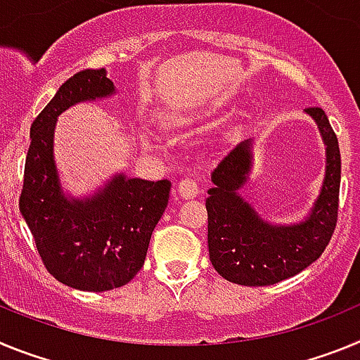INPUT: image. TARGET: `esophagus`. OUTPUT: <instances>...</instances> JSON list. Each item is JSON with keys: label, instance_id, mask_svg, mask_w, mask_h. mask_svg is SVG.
I'll list each match as a JSON object with an SVG mask.
<instances>
[{"label": "esophagus", "instance_id": "1", "mask_svg": "<svg viewBox=\"0 0 360 360\" xmlns=\"http://www.w3.org/2000/svg\"><path fill=\"white\" fill-rule=\"evenodd\" d=\"M178 193L184 198H195L200 193V186L196 184L195 178H182L180 184H178Z\"/></svg>", "mask_w": 360, "mask_h": 360}]
</instances>
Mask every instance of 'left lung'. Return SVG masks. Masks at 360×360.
Returning <instances> with one entry per match:
<instances>
[{"mask_svg": "<svg viewBox=\"0 0 360 360\" xmlns=\"http://www.w3.org/2000/svg\"><path fill=\"white\" fill-rule=\"evenodd\" d=\"M326 144V176L310 218L292 227H272L238 196L250 165V142H241L212 171L209 189L207 243L212 266L227 281L265 287L299 274L330 243L339 214L341 151L323 108H307Z\"/></svg>", "mask_w": 360, "mask_h": 360, "instance_id": "8db88e82", "label": "left lung"}]
</instances>
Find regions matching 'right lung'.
<instances>
[{
  "instance_id": "right-lung-1",
  "label": "right lung",
  "mask_w": 360,
  "mask_h": 360,
  "mask_svg": "<svg viewBox=\"0 0 360 360\" xmlns=\"http://www.w3.org/2000/svg\"><path fill=\"white\" fill-rule=\"evenodd\" d=\"M113 94L104 68L82 70L59 88L30 126L19 211L41 262L72 288L104 292L124 287L142 269L153 229L169 202L167 178L151 182L119 174L84 202L61 195L53 164V128L72 104Z\"/></svg>"
}]
</instances>
